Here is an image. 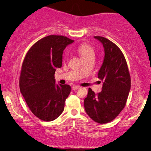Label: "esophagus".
Instances as JSON below:
<instances>
[{
    "label": "esophagus",
    "mask_w": 151,
    "mask_h": 151,
    "mask_svg": "<svg viewBox=\"0 0 151 151\" xmlns=\"http://www.w3.org/2000/svg\"><path fill=\"white\" fill-rule=\"evenodd\" d=\"M79 88H80V86H72V89H73L74 91H77V90Z\"/></svg>",
    "instance_id": "esophagus-1"
}]
</instances>
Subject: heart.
<instances>
[{"label": "heart", "instance_id": "1", "mask_svg": "<svg viewBox=\"0 0 151 151\" xmlns=\"http://www.w3.org/2000/svg\"><path fill=\"white\" fill-rule=\"evenodd\" d=\"M78 51L83 58H86L89 56L95 55V51L91 46L86 43H83L78 47Z\"/></svg>", "mask_w": 151, "mask_h": 151}]
</instances>
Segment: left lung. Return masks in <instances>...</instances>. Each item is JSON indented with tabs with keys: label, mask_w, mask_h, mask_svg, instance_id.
<instances>
[{
	"label": "left lung",
	"mask_w": 151,
	"mask_h": 151,
	"mask_svg": "<svg viewBox=\"0 0 151 151\" xmlns=\"http://www.w3.org/2000/svg\"><path fill=\"white\" fill-rule=\"evenodd\" d=\"M94 38L102 44L104 50V60L98 74L103 85L98 94L89 88L83 103L89 117L95 122L104 124L113 121L125 107L131 80L121 49L105 37L95 36Z\"/></svg>",
	"instance_id": "1"
}]
</instances>
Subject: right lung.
Listing matches in <instances>:
<instances>
[{
    "label": "right lung",
    "instance_id": "1",
    "mask_svg": "<svg viewBox=\"0 0 151 151\" xmlns=\"http://www.w3.org/2000/svg\"><path fill=\"white\" fill-rule=\"evenodd\" d=\"M72 42L65 36H47L32 46L23 62L21 93L32 113L42 121H53L64 110L71 87L56 83L54 74L62 66L64 49Z\"/></svg>",
    "mask_w": 151,
    "mask_h": 151
}]
</instances>
